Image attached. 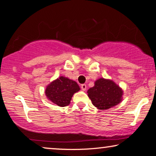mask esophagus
<instances>
[{
	"label": "esophagus",
	"instance_id": "obj_1",
	"mask_svg": "<svg viewBox=\"0 0 156 156\" xmlns=\"http://www.w3.org/2000/svg\"><path fill=\"white\" fill-rule=\"evenodd\" d=\"M81 89H82L83 91H85L87 89V85L86 84H82L81 85Z\"/></svg>",
	"mask_w": 156,
	"mask_h": 156
}]
</instances>
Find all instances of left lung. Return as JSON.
<instances>
[{"instance_id":"left-lung-1","label":"left lung","mask_w":156,"mask_h":156,"mask_svg":"<svg viewBox=\"0 0 156 156\" xmlns=\"http://www.w3.org/2000/svg\"><path fill=\"white\" fill-rule=\"evenodd\" d=\"M92 104L100 110H106L116 106L122 101L123 91L112 80L99 78L94 86L87 91Z\"/></svg>"}]
</instances>
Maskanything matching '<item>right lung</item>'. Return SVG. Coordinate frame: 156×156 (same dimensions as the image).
Instances as JSON below:
<instances>
[{
  "label": "right lung",
  "instance_id": "add662e5",
  "mask_svg": "<svg viewBox=\"0 0 156 156\" xmlns=\"http://www.w3.org/2000/svg\"><path fill=\"white\" fill-rule=\"evenodd\" d=\"M80 90V87L75 81L60 76L46 87L44 93L49 101L64 107L69 105L72 96Z\"/></svg>",
  "mask_w": 156,
  "mask_h": 156
}]
</instances>
